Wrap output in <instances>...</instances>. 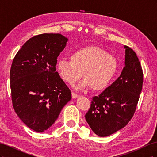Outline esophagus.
Masks as SVG:
<instances>
[{
	"label": "esophagus",
	"mask_w": 157,
	"mask_h": 157,
	"mask_svg": "<svg viewBox=\"0 0 157 157\" xmlns=\"http://www.w3.org/2000/svg\"><path fill=\"white\" fill-rule=\"evenodd\" d=\"M71 94H72V98H77L78 96V95L77 94H76V93H75L73 92H72Z\"/></svg>",
	"instance_id": "obj_1"
}]
</instances>
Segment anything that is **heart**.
Instances as JSON below:
<instances>
[{
    "instance_id": "1",
    "label": "heart",
    "mask_w": 157,
    "mask_h": 157,
    "mask_svg": "<svg viewBox=\"0 0 157 157\" xmlns=\"http://www.w3.org/2000/svg\"><path fill=\"white\" fill-rule=\"evenodd\" d=\"M69 61L59 60L57 69L61 78L70 85L82 76L84 79L77 86V89L88 86L94 91L106 89L118 67L117 61L112 55L96 46H88L74 52Z\"/></svg>"
}]
</instances>
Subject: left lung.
<instances>
[{
    "label": "left lung",
    "instance_id": "obj_1",
    "mask_svg": "<svg viewBox=\"0 0 157 157\" xmlns=\"http://www.w3.org/2000/svg\"><path fill=\"white\" fill-rule=\"evenodd\" d=\"M125 66L121 75L98 96L92 98L85 118L99 137L124 128L134 116L141 92L144 74L136 52L124 46Z\"/></svg>",
    "mask_w": 157,
    "mask_h": 157
}]
</instances>
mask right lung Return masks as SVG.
Here are the masks:
<instances>
[{
    "instance_id": "1",
    "label": "right lung",
    "mask_w": 157,
    "mask_h": 157,
    "mask_svg": "<svg viewBox=\"0 0 157 157\" xmlns=\"http://www.w3.org/2000/svg\"><path fill=\"white\" fill-rule=\"evenodd\" d=\"M67 41L59 33L35 36L12 61L10 78L14 111L35 132L48 129L71 99V90L56 71L57 59Z\"/></svg>"
}]
</instances>
